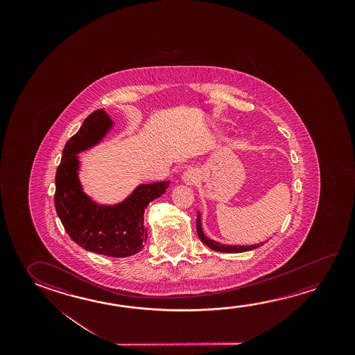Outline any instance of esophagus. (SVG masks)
<instances>
[{"mask_svg": "<svg viewBox=\"0 0 355 355\" xmlns=\"http://www.w3.org/2000/svg\"><path fill=\"white\" fill-rule=\"evenodd\" d=\"M182 180L186 184H196L198 183V180H200V175L196 169H188L187 172H184Z\"/></svg>", "mask_w": 355, "mask_h": 355, "instance_id": "esophagus-1", "label": "esophagus"}]
</instances>
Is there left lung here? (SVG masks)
<instances>
[{"label": "left lung", "instance_id": "obj_1", "mask_svg": "<svg viewBox=\"0 0 355 355\" xmlns=\"http://www.w3.org/2000/svg\"><path fill=\"white\" fill-rule=\"evenodd\" d=\"M197 234L199 239L203 241L204 244L210 248L211 250L220 251V252H244V251L254 250L260 248L263 243L255 245H246V246H236V245H223L218 241H214L211 239L205 236L203 233V227H202V223H200V213L198 211L197 216Z\"/></svg>", "mask_w": 355, "mask_h": 355}]
</instances>
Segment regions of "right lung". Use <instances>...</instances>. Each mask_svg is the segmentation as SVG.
<instances>
[{
	"label": "right lung",
	"instance_id": "1",
	"mask_svg": "<svg viewBox=\"0 0 355 355\" xmlns=\"http://www.w3.org/2000/svg\"><path fill=\"white\" fill-rule=\"evenodd\" d=\"M114 122L104 109L94 111L65 144L55 173L54 204L65 232L83 249L100 255L128 257L140 252L147 240L144 213L161 197L169 180L140 184L123 202L101 205L83 192L78 153L99 144Z\"/></svg>",
	"mask_w": 355,
	"mask_h": 355
}]
</instances>
